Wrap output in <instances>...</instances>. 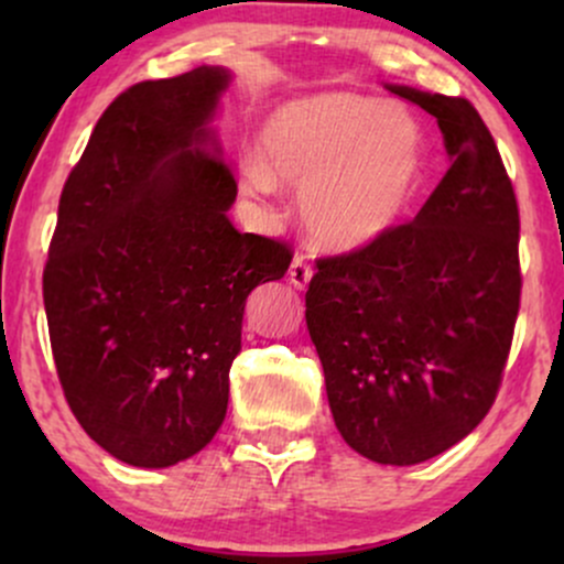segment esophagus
<instances>
[{"instance_id":"34e87169","label":"esophagus","mask_w":564,"mask_h":564,"mask_svg":"<svg viewBox=\"0 0 564 564\" xmlns=\"http://www.w3.org/2000/svg\"><path fill=\"white\" fill-rule=\"evenodd\" d=\"M289 281L296 291H304L310 286V281H313V268H310L302 257H294V262H291L289 268Z\"/></svg>"}]
</instances>
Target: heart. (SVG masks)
Wrapping results in <instances>:
<instances>
[{"mask_svg": "<svg viewBox=\"0 0 564 564\" xmlns=\"http://www.w3.org/2000/svg\"><path fill=\"white\" fill-rule=\"evenodd\" d=\"M422 124L398 102L355 93H315L273 108L260 153L238 159L246 191L300 193L304 230L321 249L358 254L400 228L422 187Z\"/></svg>", "mask_w": 564, "mask_h": 564, "instance_id": "1", "label": "heart"}]
</instances>
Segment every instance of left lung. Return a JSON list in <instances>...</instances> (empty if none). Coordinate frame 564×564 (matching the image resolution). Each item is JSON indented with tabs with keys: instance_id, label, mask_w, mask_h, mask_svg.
<instances>
[{
	"instance_id": "1",
	"label": "left lung",
	"mask_w": 564,
	"mask_h": 564,
	"mask_svg": "<svg viewBox=\"0 0 564 564\" xmlns=\"http://www.w3.org/2000/svg\"><path fill=\"white\" fill-rule=\"evenodd\" d=\"M384 87L435 116L451 166L413 223L318 262L304 318L345 443L411 467L467 437L494 405L520 310V212L469 100Z\"/></svg>"
}]
</instances>
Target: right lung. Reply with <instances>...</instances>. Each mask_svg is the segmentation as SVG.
Returning a JSON list of instances; mask_svg holds the SVG:
<instances>
[{
    "label": "right lung",
    "mask_w": 564,
    "mask_h": 564,
    "mask_svg": "<svg viewBox=\"0 0 564 564\" xmlns=\"http://www.w3.org/2000/svg\"><path fill=\"white\" fill-rule=\"evenodd\" d=\"M232 74L142 82L95 124L63 187L44 310L63 392L113 458L164 469L225 422L246 296L281 281L283 243L238 232L219 100Z\"/></svg>",
    "instance_id": "add662e5"
}]
</instances>
